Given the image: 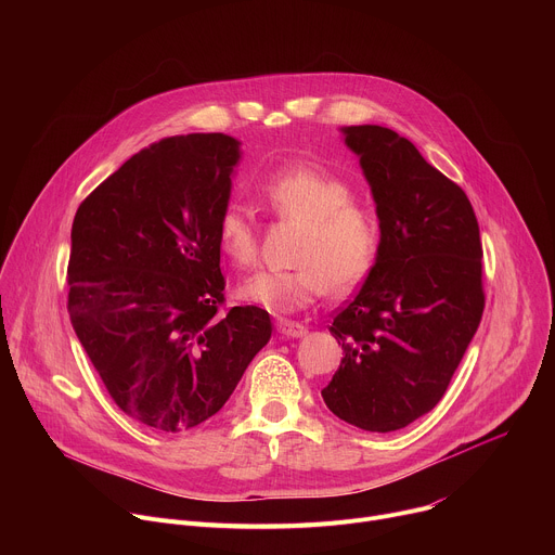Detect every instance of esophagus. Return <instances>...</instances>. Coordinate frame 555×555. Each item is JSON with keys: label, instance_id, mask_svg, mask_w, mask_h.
<instances>
[{"label": "esophagus", "instance_id": "1", "mask_svg": "<svg viewBox=\"0 0 555 555\" xmlns=\"http://www.w3.org/2000/svg\"><path fill=\"white\" fill-rule=\"evenodd\" d=\"M276 332L285 338H302L307 334V327L300 325V323H294V321H276Z\"/></svg>", "mask_w": 555, "mask_h": 555}]
</instances>
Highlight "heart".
<instances>
[{
  "mask_svg": "<svg viewBox=\"0 0 555 555\" xmlns=\"http://www.w3.org/2000/svg\"><path fill=\"white\" fill-rule=\"evenodd\" d=\"M266 206L285 221L300 223L302 232L292 270H263L250 276L240 296L272 313H294L325 292L345 294L369 274L379 228L375 215L351 202V186L321 169L287 167L276 171L263 186ZM221 253L240 268L257 261L259 236L253 217L230 204L217 221Z\"/></svg>",
  "mask_w": 555,
  "mask_h": 555,
  "instance_id": "b5f03b06",
  "label": "heart"
}]
</instances>
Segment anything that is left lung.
I'll return each instance as SVG.
<instances>
[{
  "label": "left lung",
  "instance_id": "1",
  "mask_svg": "<svg viewBox=\"0 0 555 555\" xmlns=\"http://www.w3.org/2000/svg\"><path fill=\"white\" fill-rule=\"evenodd\" d=\"M360 157L379 219L375 263L330 332L345 358L321 390L369 433L433 411L481 323V234L467 195L417 146L379 125L340 129Z\"/></svg>",
  "mask_w": 555,
  "mask_h": 555
}]
</instances>
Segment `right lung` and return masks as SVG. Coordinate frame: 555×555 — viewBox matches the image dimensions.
<instances>
[{"instance_id": "obj_1", "label": "right lung", "mask_w": 555, "mask_h": 555, "mask_svg": "<svg viewBox=\"0 0 555 555\" xmlns=\"http://www.w3.org/2000/svg\"><path fill=\"white\" fill-rule=\"evenodd\" d=\"M242 142L189 133L155 142L78 206L67 311L120 411L182 433L212 417L272 336L261 307L219 315L217 221Z\"/></svg>"}]
</instances>
